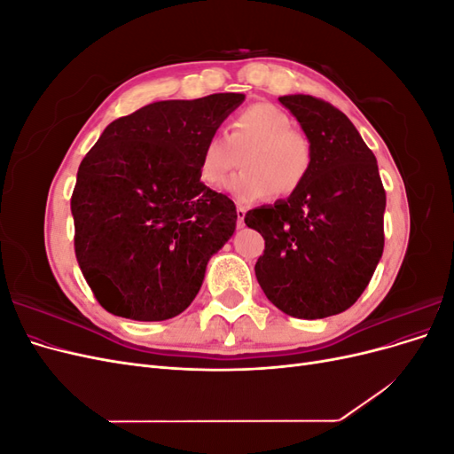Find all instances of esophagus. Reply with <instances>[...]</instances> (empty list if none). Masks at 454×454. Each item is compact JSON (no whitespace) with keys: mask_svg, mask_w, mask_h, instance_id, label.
<instances>
[{"mask_svg":"<svg viewBox=\"0 0 454 454\" xmlns=\"http://www.w3.org/2000/svg\"><path fill=\"white\" fill-rule=\"evenodd\" d=\"M244 215H246V208L244 206H237V227H244Z\"/></svg>","mask_w":454,"mask_h":454,"instance_id":"obj_1","label":"esophagus"}]
</instances>
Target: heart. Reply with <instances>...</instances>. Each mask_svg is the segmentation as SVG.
<instances>
[{
    "mask_svg": "<svg viewBox=\"0 0 454 454\" xmlns=\"http://www.w3.org/2000/svg\"><path fill=\"white\" fill-rule=\"evenodd\" d=\"M242 155V172L232 176L225 189L240 204H254L274 193L290 197L305 185L312 170L314 149L309 136L294 127L282 107L259 102L231 119L227 136L214 132L204 142L199 177L217 187Z\"/></svg>",
    "mask_w": 454,
    "mask_h": 454,
    "instance_id": "obj_1",
    "label": "heart"
}]
</instances>
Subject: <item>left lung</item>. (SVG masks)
<instances>
[{
    "instance_id": "obj_1",
    "label": "left lung",
    "mask_w": 454,
    "mask_h": 454,
    "mask_svg": "<svg viewBox=\"0 0 454 454\" xmlns=\"http://www.w3.org/2000/svg\"><path fill=\"white\" fill-rule=\"evenodd\" d=\"M312 142L305 185L244 223L265 239L255 277L270 303L295 318H325L364 294L384 248L387 193L377 159L350 119L309 94L278 98Z\"/></svg>"
}]
</instances>
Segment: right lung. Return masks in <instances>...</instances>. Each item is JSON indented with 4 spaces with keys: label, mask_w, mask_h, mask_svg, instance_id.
Returning <instances> with one entry per match:
<instances>
[{
    "label": "right lung",
    "mask_w": 454,
    "mask_h": 454,
    "mask_svg": "<svg viewBox=\"0 0 454 454\" xmlns=\"http://www.w3.org/2000/svg\"><path fill=\"white\" fill-rule=\"evenodd\" d=\"M242 100L219 92L144 106L107 125L81 160L75 257L107 312L160 322L199 294L237 225L235 202L200 182V151Z\"/></svg>",
    "instance_id": "add662e5"
}]
</instances>
